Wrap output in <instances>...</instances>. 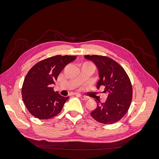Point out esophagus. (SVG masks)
Segmentation results:
<instances>
[{
    "label": "esophagus",
    "mask_w": 159,
    "mask_h": 159,
    "mask_svg": "<svg viewBox=\"0 0 159 159\" xmlns=\"http://www.w3.org/2000/svg\"><path fill=\"white\" fill-rule=\"evenodd\" d=\"M79 97L82 99V100H84V101H87L88 99V97H85V96H84V95H78Z\"/></svg>",
    "instance_id": "esophagus-1"
}]
</instances>
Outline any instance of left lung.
<instances>
[{"mask_svg":"<svg viewBox=\"0 0 159 159\" xmlns=\"http://www.w3.org/2000/svg\"><path fill=\"white\" fill-rule=\"evenodd\" d=\"M86 59L93 61L99 70V80L97 88H104L107 94L104 103L97 102L90 114L96 121L103 124H113L121 119L131 103L133 88L131 80L125 70L117 62L107 56L85 55Z\"/></svg>","mask_w":159,"mask_h":159,"instance_id":"1","label":"left lung"}]
</instances>
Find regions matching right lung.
Listing matches in <instances>:
<instances>
[{
  "instance_id": "1",
  "label": "right lung",
  "mask_w": 159,
  "mask_h": 159,
  "mask_svg": "<svg viewBox=\"0 0 159 159\" xmlns=\"http://www.w3.org/2000/svg\"><path fill=\"white\" fill-rule=\"evenodd\" d=\"M75 56L57 55L40 61L28 71L22 88V97L28 111L40 119H48L60 113L69 97H64L52 86L65 66Z\"/></svg>"
}]
</instances>
